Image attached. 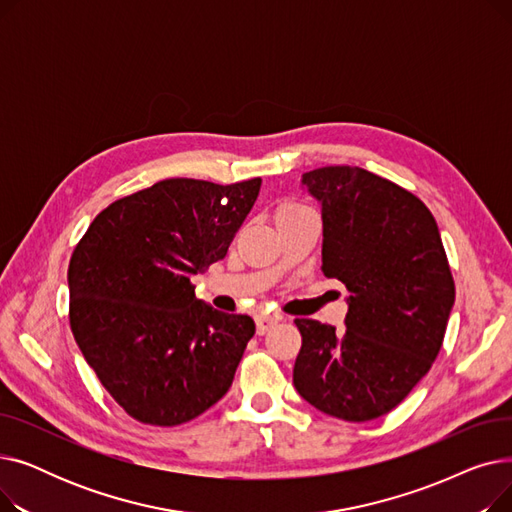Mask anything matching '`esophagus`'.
Returning a JSON list of instances; mask_svg holds the SVG:
<instances>
[{
	"mask_svg": "<svg viewBox=\"0 0 512 512\" xmlns=\"http://www.w3.org/2000/svg\"><path fill=\"white\" fill-rule=\"evenodd\" d=\"M280 321L278 315H272V313H259L255 317V324H257V334H265L270 328H274Z\"/></svg>",
	"mask_w": 512,
	"mask_h": 512,
	"instance_id": "esophagus-1",
	"label": "esophagus"
}]
</instances>
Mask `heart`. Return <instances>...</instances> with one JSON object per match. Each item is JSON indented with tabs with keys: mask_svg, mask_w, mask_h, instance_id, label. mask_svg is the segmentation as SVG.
I'll return each instance as SVG.
<instances>
[{
	"mask_svg": "<svg viewBox=\"0 0 512 512\" xmlns=\"http://www.w3.org/2000/svg\"><path fill=\"white\" fill-rule=\"evenodd\" d=\"M286 209H294V207H286Z\"/></svg>",
	"mask_w": 512,
	"mask_h": 512,
	"instance_id": "b5f03b06",
	"label": "heart"
}]
</instances>
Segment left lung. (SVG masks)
I'll list each match as a JSON object with an SVG mask.
<instances>
[{
	"label": "left lung",
	"instance_id": "left-lung-1",
	"mask_svg": "<svg viewBox=\"0 0 512 512\" xmlns=\"http://www.w3.org/2000/svg\"><path fill=\"white\" fill-rule=\"evenodd\" d=\"M301 184L321 205V272L346 290V330L297 319L292 384L321 413L371 421L398 407L438 357L454 282L438 224L413 193L363 168Z\"/></svg>",
	"mask_w": 512,
	"mask_h": 512
}]
</instances>
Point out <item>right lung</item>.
Wrapping results in <instances>:
<instances>
[{
	"instance_id": "1",
	"label": "right lung",
	"mask_w": 512,
	"mask_h": 512,
	"mask_svg": "<svg viewBox=\"0 0 512 512\" xmlns=\"http://www.w3.org/2000/svg\"><path fill=\"white\" fill-rule=\"evenodd\" d=\"M261 178H168L105 207L68 265L70 328L103 388L137 421H191L232 386L249 315L195 297L191 278L226 257Z\"/></svg>"
}]
</instances>
